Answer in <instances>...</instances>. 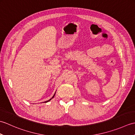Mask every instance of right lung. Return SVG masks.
I'll return each mask as SVG.
<instances>
[{
	"instance_id": "add662e5",
	"label": "right lung",
	"mask_w": 135,
	"mask_h": 135,
	"mask_svg": "<svg viewBox=\"0 0 135 135\" xmlns=\"http://www.w3.org/2000/svg\"><path fill=\"white\" fill-rule=\"evenodd\" d=\"M55 94H56V92H55V93H54V95H53V96L52 97H51V98L50 99H49V100H47V101H46V102H45V103H47V102H49V101H50V100H51V99H52L53 98V97H54V96H55Z\"/></svg>"
}]
</instances>
